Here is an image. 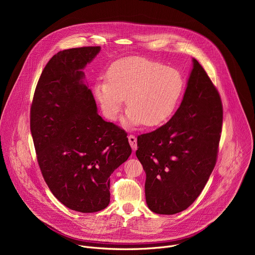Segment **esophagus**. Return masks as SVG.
Wrapping results in <instances>:
<instances>
[{
  "instance_id": "34e87169",
  "label": "esophagus",
  "mask_w": 255,
  "mask_h": 255,
  "mask_svg": "<svg viewBox=\"0 0 255 255\" xmlns=\"http://www.w3.org/2000/svg\"><path fill=\"white\" fill-rule=\"evenodd\" d=\"M128 140H129V144H130L131 148L133 149V151H135L137 149V138L134 135H129Z\"/></svg>"
}]
</instances>
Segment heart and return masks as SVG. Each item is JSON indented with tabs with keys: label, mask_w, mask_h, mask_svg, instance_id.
Segmentation results:
<instances>
[{
	"label": "heart",
	"mask_w": 255,
	"mask_h": 255,
	"mask_svg": "<svg viewBox=\"0 0 255 255\" xmlns=\"http://www.w3.org/2000/svg\"><path fill=\"white\" fill-rule=\"evenodd\" d=\"M184 88L177 69L145 57L129 56L110 65L107 80L96 82L94 95L109 120L117 119L126 99L129 109L124 124L153 127L172 115Z\"/></svg>",
	"instance_id": "heart-1"
}]
</instances>
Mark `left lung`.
Wrapping results in <instances>:
<instances>
[{"label": "left lung", "mask_w": 255, "mask_h": 255, "mask_svg": "<svg viewBox=\"0 0 255 255\" xmlns=\"http://www.w3.org/2000/svg\"><path fill=\"white\" fill-rule=\"evenodd\" d=\"M223 107L207 72L193 58V69L179 108L155 131L137 137L136 156L146 173L148 208L173 215L189 208L215 167Z\"/></svg>", "instance_id": "8db88e82"}]
</instances>
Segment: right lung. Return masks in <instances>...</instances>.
<instances>
[{
	"label": "right lung",
	"mask_w": 255,
	"mask_h": 255,
	"mask_svg": "<svg viewBox=\"0 0 255 255\" xmlns=\"http://www.w3.org/2000/svg\"><path fill=\"white\" fill-rule=\"evenodd\" d=\"M100 46L65 49L47 62L36 86L30 129L43 178L65 207L94 213L110 203V175L132 149L127 133L97 112L83 69Z\"/></svg>",
	"instance_id": "1"
}]
</instances>
